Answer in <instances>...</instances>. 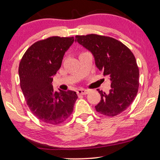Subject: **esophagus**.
<instances>
[{
  "label": "esophagus",
  "instance_id": "obj_1",
  "mask_svg": "<svg viewBox=\"0 0 160 160\" xmlns=\"http://www.w3.org/2000/svg\"><path fill=\"white\" fill-rule=\"evenodd\" d=\"M88 92V89H84V88H80V89H78L77 90V94H82V95H84V94H87Z\"/></svg>",
  "mask_w": 160,
  "mask_h": 160
}]
</instances>
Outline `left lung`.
I'll return each instance as SVG.
<instances>
[{
	"label": "left lung",
	"instance_id": "1",
	"mask_svg": "<svg viewBox=\"0 0 160 160\" xmlns=\"http://www.w3.org/2000/svg\"><path fill=\"white\" fill-rule=\"evenodd\" d=\"M75 41L92 53L97 67L111 81L109 93L97 89L101 101L95 106L97 112L108 117L121 114L138 92L139 72L134 54L124 44L108 36H76Z\"/></svg>",
	"mask_w": 160,
	"mask_h": 160
}]
</instances>
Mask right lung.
<instances>
[{"instance_id":"right-lung-1","label":"right lung","mask_w":160,"mask_h":160,"mask_svg":"<svg viewBox=\"0 0 160 160\" xmlns=\"http://www.w3.org/2000/svg\"><path fill=\"white\" fill-rule=\"evenodd\" d=\"M73 37L53 36L31 45L18 68L20 85L27 105L34 116L53 125L64 122L73 110L77 93L53 91V77L59 69L63 56Z\"/></svg>"}]
</instances>
